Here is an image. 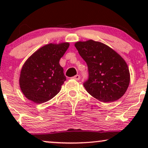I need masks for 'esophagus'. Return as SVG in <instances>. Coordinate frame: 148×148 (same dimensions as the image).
<instances>
[{"mask_svg": "<svg viewBox=\"0 0 148 148\" xmlns=\"http://www.w3.org/2000/svg\"><path fill=\"white\" fill-rule=\"evenodd\" d=\"M72 78L73 79H75V80L78 81V80H79V79H80V76L79 75H77L74 76V77H73Z\"/></svg>", "mask_w": 148, "mask_h": 148, "instance_id": "1", "label": "esophagus"}]
</instances>
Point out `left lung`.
I'll return each instance as SVG.
<instances>
[{
	"label": "left lung",
	"mask_w": 148,
	"mask_h": 148,
	"mask_svg": "<svg viewBox=\"0 0 148 148\" xmlns=\"http://www.w3.org/2000/svg\"><path fill=\"white\" fill-rule=\"evenodd\" d=\"M75 46L87 63L89 78L84 84L91 96L103 102L121 98L128 88L130 73L127 62L108 46L92 40Z\"/></svg>",
	"instance_id": "left-lung-1"
}]
</instances>
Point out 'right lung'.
I'll use <instances>...</instances> for the list:
<instances>
[{
    "label": "right lung",
    "mask_w": 148,
    "mask_h": 148,
    "mask_svg": "<svg viewBox=\"0 0 148 148\" xmlns=\"http://www.w3.org/2000/svg\"><path fill=\"white\" fill-rule=\"evenodd\" d=\"M69 46V42L46 44L27 58L21 68L19 82L28 100L42 104L60 92L66 77L59 60Z\"/></svg>",
    "instance_id": "1"
}]
</instances>
